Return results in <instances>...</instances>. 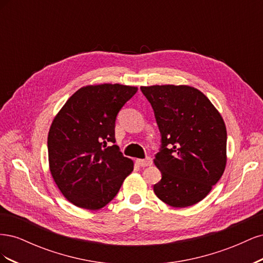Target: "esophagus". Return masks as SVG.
Masks as SVG:
<instances>
[{"label":"esophagus","instance_id":"1","mask_svg":"<svg viewBox=\"0 0 263 263\" xmlns=\"http://www.w3.org/2000/svg\"><path fill=\"white\" fill-rule=\"evenodd\" d=\"M136 163L139 166H148V165H151L153 160H151V158L147 157L146 159H136Z\"/></svg>","mask_w":263,"mask_h":263}]
</instances>
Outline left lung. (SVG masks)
<instances>
[{"instance_id": "left-lung-1", "label": "left lung", "mask_w": 263, "mask_h": 263, "mask_svg": "<svg viewBox=\"0 0 263 263\" xmlns=\"http://www.w3.org/2000/svg\"><path fill=\"white\" fill-rule=\"evenodd\" d=\"M155 110L162 149L154 162L162 178L154 192L172 208H187L208 196L225 171L224 119L204 93L191 85L140 86Z\"/></svg>"}]
</instances>
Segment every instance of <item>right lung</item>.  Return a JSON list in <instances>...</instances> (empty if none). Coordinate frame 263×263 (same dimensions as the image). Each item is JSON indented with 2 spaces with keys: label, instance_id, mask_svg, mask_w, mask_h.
<instances>
[{
  "label": "right lung",
  "instance_id": "add662e5",
  "mask_svg": "<svg viewBox=\"0 0 263 263\" xmlns=\"http://www.w3.org/2000/svg\"><path fill=\"white\" fill-rule=\"evenodd\" d=\"M137 86L101 83L82 86L54 116L48 133V161L62 195L80 209L98 211L118 193L134 170L115 142L119 109Z\"/></svg>",
  "mask_w": 263,
  "mask_h": 263
}]
</instances>
